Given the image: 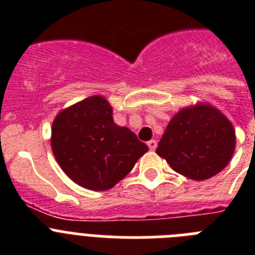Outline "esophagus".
<instances>
[{
  "instance_id": "obj_1",
  "label": "esophagus",
  "mask_w": 255,
  "mask_h": 255,
  "mask_svg": "<svg viewBox=\"0 0 255 255\" xmlns=\"http://www.w3.org/2000/svg\"><path fill=\"white\" fill-rule=\"evenodd\" d=\"M147 144H148V147H149L150 150H154L155 148H157V141H155L154 139H152V140H149Z\"/></svg>"
}]
</instances>
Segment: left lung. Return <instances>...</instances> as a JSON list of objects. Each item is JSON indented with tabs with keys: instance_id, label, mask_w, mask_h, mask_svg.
Here are the masks:
<instances>
[{
	"instance_id": "left-lung-1",
	"label": "left lung",
	"mask_w": 255,
	"mask_h": 255,
	"mask_svg": "<svg viewBox=\"0 0 255 255\" xmlns=\"http://www.w3.org/2000/svg\"><path fill=\"white\" fill-rule=\"evenodd\" d=\"M235 145L231 121L215 106L198 102L173 115L155 152L173 171L202 181L226 167Z\"/></svg>"
}]
</instances>
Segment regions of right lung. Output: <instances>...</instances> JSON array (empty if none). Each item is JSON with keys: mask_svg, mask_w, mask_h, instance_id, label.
Returning a JSON list of instances; mask_svg holds the SVG:
<instances>
[{"mask_svg": "<svg viewBox=\"0 0 255 255\" xmlns=\"http://www.w3.org/2000/svg\"><path fill=\"white\" fill-rule=\"evenodd\" d=\"M103 96L88 97L61 110L52 124L56 161L78 185L94 191L114 188L148 150L125 126L115 124Z\"/></svg>", "mask_w": 255, "mask_h": 255, "instance_id": "add662e5", "label": "right lung"}]
</instances>
